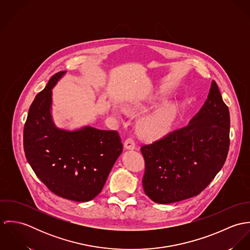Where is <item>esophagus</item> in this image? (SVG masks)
Here are the masks:
<instances>
[{
    "instance_id": "1",
    "label": "esophagus",
    "mask_w": 250,
    "mask_h": 250,
    "mask_svg": "<svg viewBox=\"0 0 250 250\" xmlns=\"http://www.w3.org/2000/svg\"><path fill=\"white\" fill-rule=\"evenodd\" d=\"M124 147H125V149H128V150H134V149H136V142L132 138H129L125 141Z\"/></svg>"
}]
</instances>
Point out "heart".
Masks as SVG:
<instances>
[{"mask_svg":"<svg viewBox=\"0 0 250 250\" xmlns=\"http://www.w3.org/2000/svg\"><path fill=\"white\" fill-rule=\"evenodd\" d=\"M178 109L176 106L167 105L143 117L139 122V131L145 140L155 141L163 138L171 129Z\"/></svg>","mask_w":250,"mask_h":250,"instance_id":"obj_1","label":"heart"}]
</instances>
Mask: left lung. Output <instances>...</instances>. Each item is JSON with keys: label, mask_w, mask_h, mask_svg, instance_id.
Returning <instances> with one entry per match:
<instances>
[{"label": "left lung", "mask_w": 250, "mask_h": 250, "mask_svg": "<svg viewBox=\"0 0 250 250\" xmlns=\"http://www.w3.org/2000/svg\"><path fill=\"white\" fill-rule=\"evenodd\" d=\"M229 132V109L213 81L207 100L186 127L141 148L145 194L159 204L199 194L225 163Z\"/></svg>", "instance_id": "8db88e82"}]
</instances>
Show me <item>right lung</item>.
Wrapping results in <instances>:
<instances>
[{"label":"right lung","mask_w":250,"mask_h":250,"mask_svg":"<svg viewBox=\"0 0 250 250\" xmlns=\"http://www.w3.org/2000/svg\"><path fill=\"white\" fill-rule=\"evenodd\" d=\"M66 73L55 74L36 95L24 127V151L36 176L55 194L86 202L102 190L123 150L116 131L84 126L58 128L52 117V89Z\"/></svg>","instance_id":"1"}]
</instances>
